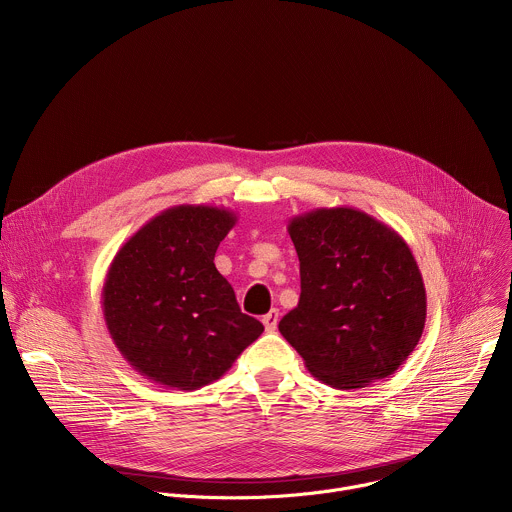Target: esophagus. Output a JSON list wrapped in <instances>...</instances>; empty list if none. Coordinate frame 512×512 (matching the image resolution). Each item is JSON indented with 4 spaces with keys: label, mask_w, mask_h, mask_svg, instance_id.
Wrapping results in <instances>:
<instances>
[{
    "label": "esophagus",
    "mask_w": 512,
    "mask_h": 512,
    "mask_svg": "<svg viewBox=\"0 0 512 512\" xmlns=\"http://www.w3.org/2000/svg\"><path fill=\"white\" fill-rule=\"evenodd\" d=\"M277 322H279V310H271L269 314L263 316V326L267 332H273L277 328Z\"/></svg>",
    "instance_id": "esophagus-1"
}]
</instances>
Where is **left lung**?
<instances>
[{"mask_svg":"<svg viewBox=\"0 0 512 512\" xmlns=\"http://www.w3.org/2000/svg\"><path fill=\"white\" fill-rule=\"evenodd\" d=\"M302 294L279 332L322 383L348 391L393 375L415 350L427 312L417 261L371 214L316 208L287 225Z\"/></svg>","mask_w":512,"mask_h":512,"instance_id":"obj_1","label":"left lung"}]
</instances>
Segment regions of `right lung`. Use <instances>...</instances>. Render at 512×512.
I'll return each mask as SVG.
<instances>
[{
	"label": "right lung",
	"mask_w": 512,
	"mask_h": 512,
	"mask_svg": "<svg viewBox=\"0 0 512 512\" xmlns=\"http://www.w3.org/2000/svg\"><path fill=\"white\" fill-rule=\"evenodd\" d=\"M233 210L172 206L115 255L103 285L107 330L131 367L168 389L221 379L263 324L241 312L214 253L235 227Z\"/></svg>",
	"instance_id": "right-lung-1"
}]
</instances>
